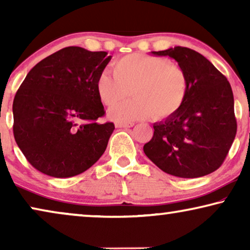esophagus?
Masks as SVG:
<instances>
[{"mask_svg":"<svg viewBox=\"0 0 250 250\" xmlns=\"http://www.w3.org/2000/svg\"><path fill=\"white\" fill-rule=\"evenodd\" d=\"M134 123H116V127L117 128H127L132 127Z\"/></svg>","mask_w":250,"mask_h":250,"instance_id":"esophagus-1","label":"esophagus"}]
</instances>
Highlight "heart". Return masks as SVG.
<instances>
[{
  "label": "heart",
  "mask_w": 250,
  "mask_h": 250,
  "mask_svg": "<svg viewBox=\"0 0 250 250\" xmlns=\"http://www.w3.org/2000/svg\"><path fill=\"white\" fill-rule=\"evenodd\" d=\"M112 74L102 71L95 90L104 105L116 104L108 110V117L117 123L173 117L189 95L190 82L186 68L164 57L127 54L112 63ZM131 91L135 99L121 103Z\"/></svg>",
  "instance_id": "1"
}]
</instances>
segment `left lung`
Returning <instances> with one entry per match:
<instances>
[{
	"label": "left lung",
	"mask_w": 250,
	"mask_h": 250,
	"mask_svg": "<svg viewBox=\"0 0 250 250\" xmlns=\"http://www.w3.org/2000/svg\"><path fill=\"white\" fill-rule=\"evenodd\" d=\"M151 53L168 56L182 64L190 90L176 115L153 124V136L143 151L170 175L183 179L208 175L220 168L237 134L231 85L209 60L189 47Z\"/></svg>",
	"instance_id": "1"
}]
</instances>
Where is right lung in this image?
Listing matches in <instances>:
<instances>
[{
	"label": "right lung",
	"mask_w": 250,
	"mask_h": 250,
	"mask_svg": "<svg viewBox=\"0 0 250 250\" xmlns=\"http://www.w3.org/2000/svg\"><path fill=\"white\" fill-rule=\"evenodd\" d=\"M111 59L104 51L68 46L33 67L13 100V135L34 168L71 177L98 162L115 129L95 83Z\"/></svg>",
	"instance_id": "add662e5"
}]
</instances>
